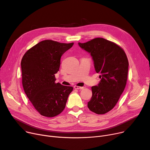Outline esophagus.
<instances>
[{
	"mask_svg": "<svg viewBox=\"0 0 150 150\" xmlns=\"http://www.w3.org/2000/svg\"><path fill=\"white\" fill-rule=\"evenodd\" d=\"M74 88L76 89H83L84 87H80V86H75Z\"/></svg>",
	"mask_w": 150,
	"mask_h": 150,
	"instance_id": "1",
	"label": "esophagus"
}]
</instances>
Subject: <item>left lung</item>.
Listing matches in <instances>:
<instances>
[{
  "label": "left lung",
  "mask_w": 150,
  "mask_h": 150,
  "mask_svg": "<svg viewBox=\"0 0 150 150\" xmlns=\"http://www.w3.org/2000/svg\"><path fill=\"white\" fill-rule=\"evenodd\" d=\"M78 45L91 54L96 72L100 74V81L92 87L88 107L92 112L104 114L114 108L125 88L129 66L127 57L120 47L104 38L78 42Z\"/></svg>",
  "instance_id": "1"
}]
</instances>
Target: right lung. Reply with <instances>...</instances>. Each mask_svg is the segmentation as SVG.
Here are the masks:
<instances>
[{"label": "right lung", "instance_id": "1", "mask_svg": "<svg viewBox=\"0 0 150 150\" xmlns=\"http://www.w3.org/2000/svg\"><path fill=\"white\" fill-rule=\"evenodd\" d=\"M74 43L44 40L31 47L21 61L23 90L41 115L53 117L64 109L71 86L55 83L54 74L59 69L62 55Z\"/></svg>", "mask_w": 150, "mask_h": 150}]
</instances>
